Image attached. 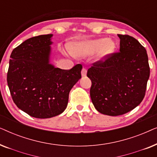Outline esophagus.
<instances>
[{
  "mask_svg": "<svg viewBox=\"0 0 157 157\" xmlns=\"http://www.w3.org/2000/svg\"><path fill=\"white\" fill-rule=\"evenodd\" d=\"M86 73H87L86 69L85 68H83L82 70H81V76H86Z\"/></svg>",
  "mask_w": 157,
  "mask_h": 157,
  "instance_id": "obj_1",
  "label": "esophagus"
}]
</instances>
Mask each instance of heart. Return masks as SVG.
<instances>
[{"label":"heart","mask_w":157,"mask_h":157,"mask_svg":"<svg viewBox=\"0 0 157 157\" xmlns=\"http://www.w3.org/2000/svg\"><path fill=\"white\" fill-rule=\"evenodd\" d=\"M114 42L106 38H101L91 41L76 43L69 46V51L75 56H85L92 54L100 49L99 56L103 58L111 54L115 49Z\"/></svg>","instance_id":"heart-1"}]
</instances>
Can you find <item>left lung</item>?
<instances>
[{"instance_id":"obj_1","label":"left lung","mask_w":157,"mask_h":157,"mask_svg":"<svg viewBox=\"0 0 157 157\" xmlns=\"http://www.w3.org/2000/svg\"><path fill=\"white\" fill-rule=\"evenodd\" d=\"M119 51L94 62L88 69L90 96L98 112L119 116L132 111L145 96L150 68L144 47L132 36L118 34Z\"/></svg>"}]
</instances>
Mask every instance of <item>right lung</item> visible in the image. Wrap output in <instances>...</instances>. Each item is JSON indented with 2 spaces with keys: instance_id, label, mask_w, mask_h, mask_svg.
<instances>
[{
  "instance_id": "right-lung-1",
  "label": "right lung",
  "mask_w": 157,
  "mask_h": 157,
  "mask_svg": "<svg viewBox=\"0 0 157 157\" xmlns=\"http://www.w3.org/2000/svg\"><path fill=\"white\" fill-rule=\"evenodd\" d=\"M52 36H34L15 48L7 74L13 102L38 119L51 118L63 112L71 89L81 78V64L64 70L49 63Z\"/></svg>"
}]
</instances>
